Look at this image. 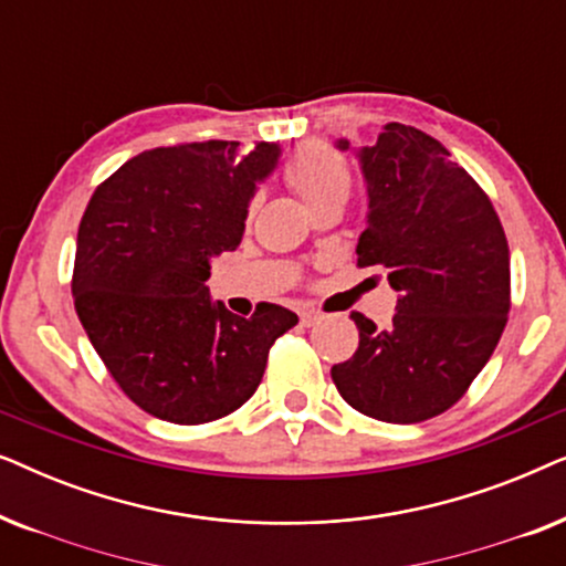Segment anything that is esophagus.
Instances as JSON below:
<instances>
[{
	"label": "esophagus",
	"mask_w": 566,
	"mask_h": 566,
	"mask_svg": "<svg viewBox=\"0 0 566 566\" xmlns=\"http://www.w3.org/2000/svg\"><path fill=\"white\" fill-rule=\"evenodd\" d=\"M322 322L319 312H301V327H314Z\"/></svg>",
	"instance_id": "1"
}]
</instances>
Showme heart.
<instances>
[{"label": "heart", "instance_id": "heart-1", "mask_svg": "<svg viewBox=\"0 0 566 566\" xmlns=\"http://www.w3.org/2000/svg\"><path fill=\"white\" fill-rule=\"evenodd\" d=\"M283 180L314 211L329 200L345 203L353 188V169L332 146L316 144L293 154L283 169Z\"/></svg>", "mask_w": 566, "mask_h": 566}]
</instances>
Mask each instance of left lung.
Segmentation results:
<instances>
[{
    "label": "left lung",
    "mask_w": 566,
    "mask_h": 566,
    "mask_svg": "<svg viewBox=\"0 0 566 566\" xmlns=\"http://www.w3.org/2000/svg\"><path fill=\"white\" fill-rule=\"evenodd\" d=\"M350 149L347 138L335 144ZM368 182L358 265H378L399 293L389 329L353 312L360 345L332 366L343 399L374 420H430L486 366L510 312V250L492 200L451 151L389 123L355 151Z\"/></svg>",
    "instance_id": "obj_1"
}]
</instances>
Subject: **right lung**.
I'll use <instances>...</instances> for the list:
<instances>
[{"instance_id": "right-lung-1", "label": "right lung", "mask_w": 566, "mask_h": 566, "mask_svg": "<svg viewBox=\"0 0 566 566\" xmlns=\"http://www.w3.org/2000/svg\"><path fill=\"white\" fill-rule=\"evenodd\" d=\"M281 146L203 142L128 159L95 190L76 234L74 308L92 347L159 420L203 424L258 391L270 347L298 316L260 304L250 319L213 301L211 260L237 250L258 182Z\"/></svg>"}]
</instances>
